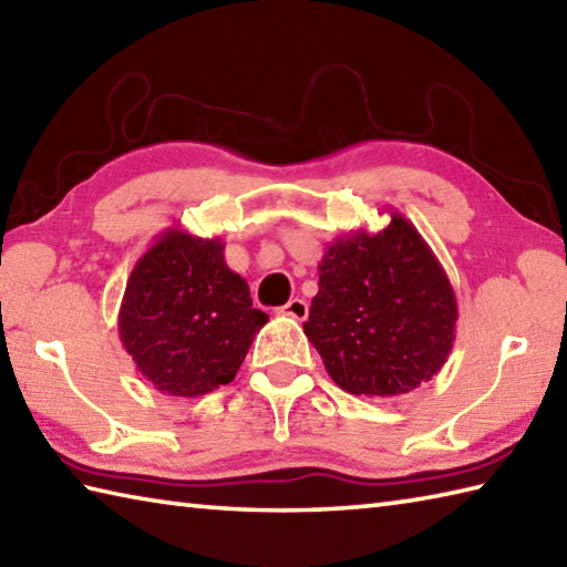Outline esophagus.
<instances>
[{
  "instance_id": "esophagus-1",
  "label": "esophagus",
  "mask_w": 567,
  "mask_h": 567,
  "mask_svg": "<svg viewBox=\"0 0 567 567\" xmlns=\"http://www.w3.org/2000/svg\"><path fill=\"white\" fill-rule=\"evenodd\" d=\"M280 315L302 321V319H307V315H309V305L305 302V299L295 297V299H290V302H287L285 307H280Z\"/></svg>"
}]
</instances>
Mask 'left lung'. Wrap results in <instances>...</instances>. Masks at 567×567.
<instances>
[{
	"instance_id": "1",
	"label": "left lung",
	"mask_w": 567,
	"mask_h": 567,
	"mask_svg": "<svg viewBox=\"0 0 567 567\" xmlns=\"http://www.w3.org/2000/svg\"><path fill=\"white\" fill-rule=\"evenodd\" d=\"M457 297L437 255L393 210L388 226L329 243L305 334L324 369L351 395L415 391L445 365Z\"/></svg>"
}]
</instances>
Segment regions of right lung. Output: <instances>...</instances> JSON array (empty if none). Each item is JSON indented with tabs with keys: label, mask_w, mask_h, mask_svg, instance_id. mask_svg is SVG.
Listing matches in <instances>:
<instances>
[{
	"label": "right lung",
	"mask_w": 567,
	"mask_h": 567,
	"mask_svg": "<svg viewBox=\"0 0 567 567\" xmlns=\"http://www.w3.org/2000/svg\"><path fill=\"white\" fill-rule=\"evenodd\" d=\"M224 250L220 238L166 228L130 272L117 329L154 391L198 398L228 385L268 321Z\"/></svg>",
	"instance_id": "right-lung-1"
}]
</instances>
